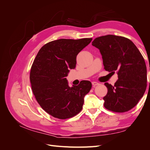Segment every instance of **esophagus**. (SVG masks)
<instances>
[{
    "label": "esophagus",
    "mask_w": 150,
    "mask_h": 150,
    "mask_svg": "<svg viewBox=\"0 0 150 150\" xmlns=\"http://www.w3.org/2000/svg\"><path fill=\"white\" fill-rule=\"evenodd\" d=\"M92 84H93V86H96V85H98L99 83H97V82H96V81H93V82H92Z\"/></svg>",
    "instance_id": "obj_1"
}]
</instances>
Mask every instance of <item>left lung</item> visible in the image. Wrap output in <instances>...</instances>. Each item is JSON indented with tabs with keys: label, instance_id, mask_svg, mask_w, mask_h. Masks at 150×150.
I'll list each match as a JSON object with an SVG mask.
<instances>
[{
	"label": "left lung",
	"instance_id": "8db88e82",
	"mask_svg": "<svg viewBox=\"0 0 150 150\" xmlns=\"http://www.w3.org/2000/svg\"><path fill=\"white\" fill-rule=\"evenodd\" d=\"M92 45L100 51L104 69L117 71L118 75L114 86L104 83L108 93L103 98L104 106L117 112L130 110L146 89L147 69L142 54L131 40L121 36H101Z\"/></svg>",
	"mask_w": 150,
	"mask_h": 150
}]
</instances>
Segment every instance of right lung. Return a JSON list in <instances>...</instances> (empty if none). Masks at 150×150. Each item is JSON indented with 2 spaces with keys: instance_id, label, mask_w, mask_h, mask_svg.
<instances>
[{
  "instance_id": "add662e5",
  "label": "right lung",
  "mask_w": 150,
  "mask_h": 150,
  "mask_svg": "<svg viewBox=\"0 0 150 150\" xmlns=\"http://www.w3.org/2000/svg\"><path fill=\"white\" fill-rule=\"evenodd\" d=\"M92 39L53 40L42 46L35 58L30 73L32 89L40 106L54 117L70 118L82 110L92 84L82 81L70 87L66 77L76 67L77 55Z\"/></svg>"
}]
</instances>
